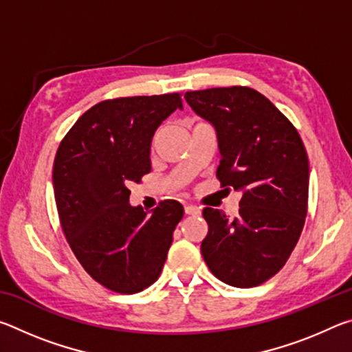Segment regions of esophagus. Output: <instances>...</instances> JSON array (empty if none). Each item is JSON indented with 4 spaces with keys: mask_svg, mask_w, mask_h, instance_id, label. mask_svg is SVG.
<instances>
[{
    "mask_svg": "<svg viewBox=\"0 0 352 352\" xmlns=\"http://www.w3.org/2000/svg\"><path fill=\"white\" fill-rule=\"evenodd\" d=\"M184 212H186L188 216H199V214H200L201 211H200L199 206H195V205H186V206H184Z\"/></svg>",
    "mask_w": 352,
    "mask_h": 352,
    "instance_id": "34e87169",
    "label": "esophagus"
}]
</instances>
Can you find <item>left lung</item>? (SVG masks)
I'll list each match as a JSON object with an SVG mask.
<instances>
[{
    "instance_id": "1",
    "label": "left lung",
    "mask_w": 352,
    "mask_h": 352,
    "mask_svg": "<svg viewBox=\"0 0 352 352\" xmlns=\"http://www.w3.org/2000/svg\"><path fill=\"white\" fill-rule=\"evenodd\" d=\"M184 99L216 130L220 184L242 194L233 219L214 208L204 210L208 234L201 256L220 281L256 287L283 269L305 226V144L289 119L253 88L188 91Z\"/></svg>"
}]
</instances>
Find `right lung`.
Instances as JSON below:
<instances>
[{
    "mask_svg": "<svg viewBox=\"0 0 352 352\" xmlns=\"http://www.w3.org/2000/svg\"><path fill=\"white\" fill-rule=\"evenodd\" d=\"M177 109L178 93L104 100L58 146L52 186L65 237L88 275L118 294L157 281L183 217L177 200L151 214L129 204L130 184L151 172L155 130Z\"/></svg>",
    "mask_w": 352,
    "mask_h": 352,
    "instance_id": "right-lung-1",
    "label": "right lung"
}]
</instances>
